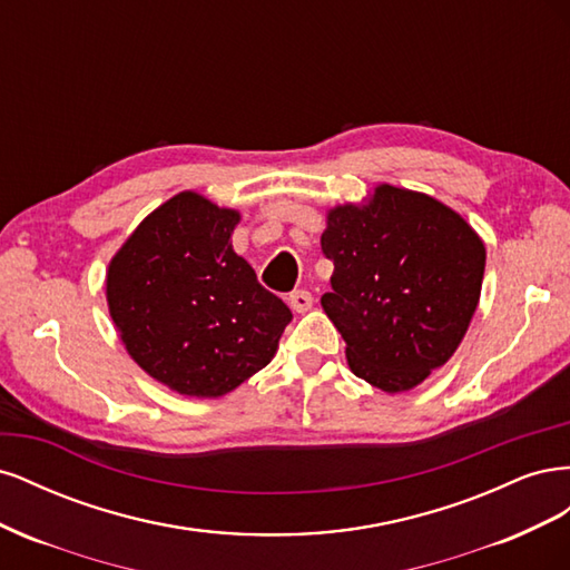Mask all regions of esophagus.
Instances as JSON below:
<instances>
[{"label": "esophagus", "instance_id": "1", "mask_svg": "<svg viewBox=\"0 0 570 570\" xmlns=\"http://www.w3.org/2000/svg\"><path fill=\"white\" fill-rule=\"evenodd\" d=\"M289 306L295 308L297 314H304V312H308V308L314 306V297H312V292H306V289H295V292H289Z\"/></svg>", "mask_w": 570, "mask_h": 570}]
</instances>
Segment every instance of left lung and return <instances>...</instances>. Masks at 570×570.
I'll use <instances>...</instances> for the list:
<instances>
[{
    "instance_id": "8db88e82",
    "label": "left lung",
    "mask_w": 570,
    "mask_h": 570,
    "mask_svg": "<svg viewBox=\"0 0 570 570\" xmlns=\"http://www.w3.org/2000/svg\"><path fill=\"white\" fill-rule=\"evenodd\" d=\"M321 249L335 271L321 297L347 364L383 392L416 387L456 352L478 308L485 245L450 206L377 185L327 212Z\"/></svg>"
}]
</instances>
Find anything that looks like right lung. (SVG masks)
Wrapping results in <instances>:
<instances>
[{
  "label": "right lung",
  "mask_w": 570,
  "mask_h": 570,
  "mask_svg": "<svg viewBox=\"0 0 570 570\" xmlns=\"http://www.w3.org/2000/svg\"><path fill=\"white\" fill-rule=\"evenodd\" d=\"M235 209L180 193L154 209L107 271L109 314L135 364L187 396H223L278 350L287 304L233 249Z\"/></svg>",
  "instance_id": "right-lung-1"
}]
</instances>
